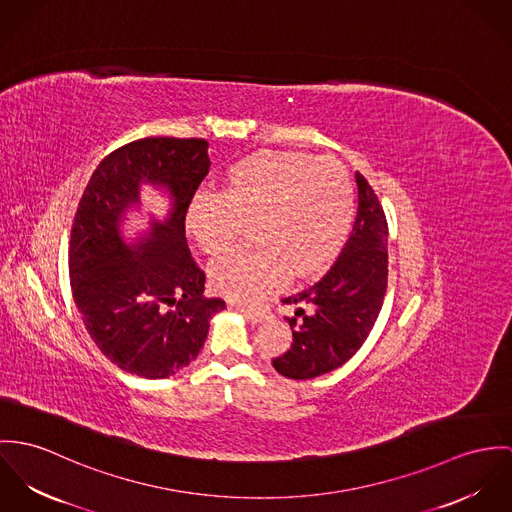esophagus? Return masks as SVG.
Returning <instances> with one entry per match:
<instances>
[{"label":"esophagus","instance_id":"34e87169","mask_svg":"<svg viewBox=\"0 0 512 512\" xmlns=\"http://www.w3.org/2000/svg\"><path fill=\"white\" fill-rule=\"evenodd\" d=\"M237 310H239L251 324H261V322H265V320L271 318V310H269V308H251V306L237 304Z\"/></svg>","mask_w":512,"mask_h":512}]
</instances>
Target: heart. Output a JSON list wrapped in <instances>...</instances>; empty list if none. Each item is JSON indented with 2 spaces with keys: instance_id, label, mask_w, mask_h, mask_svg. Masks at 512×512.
<instances>
[{
  "instance_id": "1",
  "label": "heart",
  "mask_w": 512,
  "mask_h": 512,
  "mask_svg": "<svg viewBox=\"0 0 512 512\" xmlns=\"http://www.w3.org/2000/svg\"><path fill=\"white\" fill-rule=\"evenodd\" d=\"M355 214L349 174L334 159L296 151H257L231 163L220 196H196L186 229L210 257L229 253L245 224L255 249L229 255L212 269L214 288L235 300H257L284 275L304 281L340 255Z\"/></svg>"
}]
</instances>
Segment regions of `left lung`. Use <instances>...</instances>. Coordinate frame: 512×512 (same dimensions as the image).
<instances>
[{"mask_svg":"<svg viewBox=\"0 0 512 512\" xmlns=\"http://www.w3.org/2000/svg\"><path fill=\"white\" fill-rule=\"evenodd\" d=\"M357 218L330 271L310 288L283 298L296 304L292 343L273 367L304 381L330 373L351 359L367 340L383 306L389 275V228L375 190L355 172Z\"/></svg>","mask_w":512,"mask_h":512,"instance_id":"8db88e82","label":"left lung"}]
</instances>
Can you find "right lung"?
<instances>
[{
  "label": "right lung",
  "mask_w": 512,
  "mask_h": 512,
  "mask_svg": "<svg viewBox=\"0 0 512 512\" xmlns=\"http://www.w3.org/2000/svg\"><path fill=\"white\" fill-rule=\"evenodd\" d=\"M210 171L206 139L145 137L110 153L92 174L70 233V283L90 338L121 371L167 379L194 361L210 320L226 308L204 296V271L184 237L194 192ZM165 189L172 210L127 242L122 224L140 186Z\"/></svg>",
  "instance_id": "obj_1"
}]
</instances>
